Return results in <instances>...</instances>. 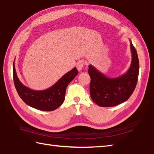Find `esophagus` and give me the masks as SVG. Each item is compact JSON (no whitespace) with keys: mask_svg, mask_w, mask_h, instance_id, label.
<instances>
[{"mask_svg":"<svg viewBox=\"0 0 154 154\" xmlns=\"http://www.w3.org/2000/svg\"><path fill=\"white\" fill-rule=\"evenodd\" d=\"M85 62L84 60H79V62L76 64V67H77L78 71H81V69H83V67L85 65Z\"/></svg>","mask_w":154,"mask_h":154,"instance_id":"esophagus-1","label":"esophagus"}]
</instances>
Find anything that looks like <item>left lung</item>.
<instances>
[{
    "mask_svg": "<svg viewBox=\"0 0 154 154\" xmlns=\"http://www.w3.org/2000/svg\"><path fill=\"white\" fill-rule=\"evenodd\" d=\"M132 61L127 72L117 77L111 78L92 66H88L91 77L90 94L94 103L101 107H112L127 101L137 85L139 62L137 51L131 41Z\"/></svg>",
    "mask_w": 154,
    "mask_h": 154,
    "instance_id": "8db88e82",
    "label": "left lung"
}]
</instances>
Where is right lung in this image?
I'll return each mask as SVG.
<instances>
[{"mask_svg": "<svg viewBox=\"0 0 154 154\" xmlns=\"http://www.w3.org/2000/svg\"><path fill=\"white\" fill-rule=\"evenodd\" d=\"M14 61L13 79L17 94L26 104L38 110L53 111L62 105L65 100L67 85L78 74L77 68L74 67L61 77L51 87L42 91H34L26 87L19 80Z\"/></svg>", "mask_w": 154, "mask_h": 154, "instance_id": "right-lung-1", "label": "right lung"}]
</instances>
